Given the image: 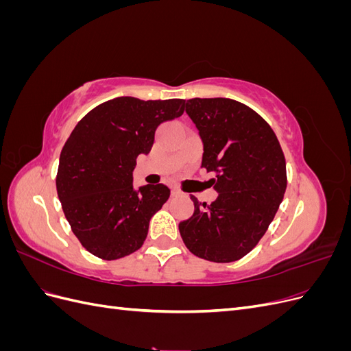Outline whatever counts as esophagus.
Segmentation results:
<instances>
[{
    "mask_svg": "<svg viewBox=\"0 0 351 351\" xmlns=\"http://www.w3.org/2000/svg\"><path fill=\"white\" fill-rule=\"evenodd\" d=\"M180 195H182V192H180V190H177V189L171 190V196H180Z\"/></svg>",
    "mask_w": 351,
    "mask_h": 351,
    "instance_id": "obj_1",
    "label": "esophagus"
}]
</instances>
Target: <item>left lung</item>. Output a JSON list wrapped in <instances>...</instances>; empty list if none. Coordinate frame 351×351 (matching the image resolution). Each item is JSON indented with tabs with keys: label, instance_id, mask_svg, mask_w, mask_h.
I'll return each mask as SVG.
<instances>
[{
	"label": "left lung",
	"instance_id": "left-lung-1",
	"mask_svg": "<svg viewBox=\"0 0 351 351\" xmlns=\"http://www.w3.org/2000/svg\"><path fill=\"white\" fill-rule=\"evenodd\" d=\"M186 112L199 130L202 167L214 173L218 197L206 205L190 196L195 212L180 222V234L202 259L239 261L263 237L282 202V149L269 124L234 99H189Z\"/></svg>",
	"mask_w": 351,
	"mask_h": 351
}]
</instances>
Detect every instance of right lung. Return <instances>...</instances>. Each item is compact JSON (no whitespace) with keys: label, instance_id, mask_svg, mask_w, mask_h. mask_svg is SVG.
<instances>
[{"label":"right lung","instance_id":"add662e5","mask_svg":"<svg viewBox=\"0 0 351 351\" xmlns=\"http://www.w3.org/2000/svg\"><path fill=\"white\" fill-rule=\"evenodd\" d=\"M183 112L184 99L120 97L98 105L74 127L60 155L57 193L74 236L95 256L114 261L142 247L169 189H136V159L149 154L159 124Z\"/></svg>","mask_w":351,"mask_h":351}]
</instances>
